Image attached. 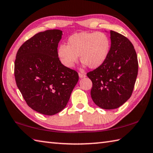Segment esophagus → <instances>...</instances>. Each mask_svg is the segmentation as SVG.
Masks as SVG:
<instances>
[{
	"label": "esophagus",
	"mask_w": 153,
	"mask_h": 153,
	"mask_svg": "<svg viewBox=\"0 0 153 153\" xmlns=\"http://www.w3.org/2000/svg\"><path fill=\"white\" fill-rule=\"evenodd\" d=\"M79 76L80 78H82V77H85V74L84 73L79 72Z\"/></svg>",
	"instance_id": "34e87169"
}]
</instances>
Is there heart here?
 I'll return each instance as SVG.
<instances>
[{
    "mask_svg": "<svg viewBox=\"0 0 153 153\" xmlns=\"http://www.w3.org/2000/svg\"><path fill=\"white\" fill-rule=\"evenodd\" d=\"M110 48V39L105 33L83 32L71 36L67 46L61 45L58 53L62 64L68 68H72L80 56L83 64L95 69L105 62Z\"/></svg>",
    "mask_w": 153,
    "mask_h": 153,
    "instance_id": "b5f03b06",
    "label": "heart"
}]
</instances>
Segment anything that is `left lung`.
<instances>
[{"mask_svg": "<svg viewBox=\"0 0 153 153\" xmlns=\"http://www.w3.org/2000/svg\"><path fill=\"white\" fill-rule=\"evenodd\" d=\"M109 53L103 64L87 76L92 82L91 96L104 109H117L132 95L138 74L136 51L128 39L111 30Z\"/></svg>", "mask_w": 153, "mask_h": 153, "instance_id": "1", "label": "left lung"}]
</instances>
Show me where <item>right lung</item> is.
Returning <instances> with one entry per match:
<instances>
[{
	"label": "right lung",
	"instance_id": "add662e5",
	"mask_svg": "<svg viewBox=\"0 0 153 153\" xmlns=\"http://www.w3.org/2000/svg\"><path fill=\"white\" fill-rule=\"evenodd\" d=\"M62 35L59 30L35 34L20 47L14 62L16 85L27 105L46 115L65 108L79 79L76 71L59 61L58 46Z\"/></svg>",
	"mask_w": 153,
	"mask_h": 153
}]
</instances>
